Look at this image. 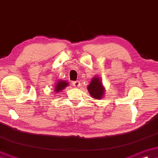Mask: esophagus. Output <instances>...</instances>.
I'll list each match as a JSON object with an SVG mask.
<instances>
[{"mask_svg": "<svg viewBox=\"0 0 158 158\" xmlns=\"http://www.w3.org/2000/svg\"><path fill=\"white\" fill-rule=\"evenodd\" d=\"M72 85L74 87H79L81 86V83L79 81H74V82H72Z\"/></svg>", "mask_w": 158, "mask_h": 158, "instance_id": "esophagus-1", "label": "esophagus"}]
</instances>
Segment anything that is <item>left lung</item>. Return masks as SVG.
Here are the masks:
<instances>
[{
	"label": "left lung",
	"mask_w": 158,
	"mask_h": 158,
	"mask_svg": "<svg viewBox=\"0 0 158 158\" xmlns=\"http://www.w3.org/2000/svg\"><path fill=\"white\" fill-rule=\"evenodd\" d=\"M87 89L91 97L94 99H102L106 94V88L103 86L102 79L99 76L93 77L87 86Z\"/></svg>",
	"instance_id": "left-lung-1"
}]
</instances>
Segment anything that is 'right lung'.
Here are the masks:
<instances>
[{
    "label": "right lung",
    "mask_w": 158,
    "mask_h": 158,
    "mask_svg": "<svg viewBox=\"0 0 158 158\" xmlns=\"http://www.w3.org/2000/svg\"><path fill=\"white\" fill-rule=\"evenodd\" d=\"M68 86H69V82H67L66 81H62V80H59L57 81V82L55 84V88H54V93H56L55 94L58 93L59 92H61L62 90H63L65 88L67 87Z\"/></svg>",
    "instance_id": "1"
}]
</instances>
